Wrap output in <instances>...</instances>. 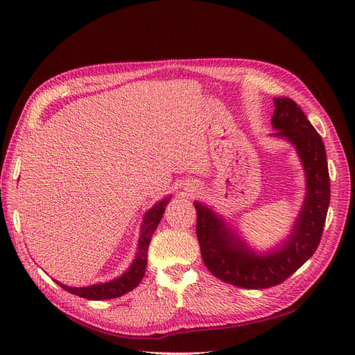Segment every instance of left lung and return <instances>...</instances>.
I'll return each instance as SVG.
<instances>
[{
  "instance_id": "1",
  "label": "left lung",
  "mask_w": 355,
  "mask_h": 355,
  "mask_svg": "<svg viewBox=\"0 0 355 355\" xmlns=\"http://www.w3.org/2000/svg\"><path fill=\"white\" fill-rule=\"evenodd\" d=\"M272 136L292 142L306 173V196L288 239L275 252L257 254L209 207L196 201L197 237L202 261L219 280L243 288H266L283 283L314 254L330 202V179L324 144L300 106L288 98L274 99Z\"/></svg>"
}]
</instances>
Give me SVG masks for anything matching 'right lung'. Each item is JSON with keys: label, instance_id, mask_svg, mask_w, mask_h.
I'll return each mask as SVG.
<instances>
[{"label": "right lung", "instance_id": "right-lung-1", "mask_svg": "<svg viewBox=\"0 0 355 355\" xmlns=\"http://www.w3.org/2000/svg\"><path fill=\"white\" fill-rule=\"evenodd\" d=\"M170 201V197L161 200L157 202L155 206L148 210L144 223H142V231H141V239H139V249L137 254L135 257V261L132 266L121 275L118 277L116 280H112L110 283H102V284H93L89 287H69L56 282L63 290L67 292L77 295L84 299H90V300H105V299H114V297H120L125 295L127 292L133 290L139 283L142 282V278L145 275L146 270V256H148V245L151 243L153 234L157 230L158 223L163 218V213L166 210V206Z\"/></svg>", "mask_w": 355, "mask_h": 355}]
</instances>
